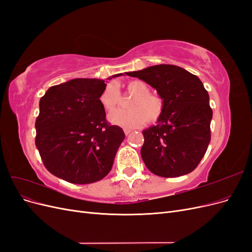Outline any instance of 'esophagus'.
<instances>
[{
	"label": "esophagus",
	"mask_w": 252,
	"mask_h": 252,
	"mask_svg": "<svg viewBox=\"0 0 252 252\" xmlns=\"http://www.w3.org/2000/svg\"><path fill=\"white\" fill-rule=\"evenodd\" d=\"M132 130H131V129H128V128H124V132H125V134L126 135H128L129 133H130Z\"/></svg>",
	"instance_id": "1"
}]
</instances>
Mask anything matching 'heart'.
<instances>
[{"label": "heart", "instance_id": "b5f03b06", "mask_svg": "<svg viewBox=\"0 0 252 252\" xmlns=\"http://www.w3.org/2000/svg\"><path fill=\"white\" fill-rule=\"evenodd\" d=\"M126 91L133 95L128 103L130 109H118L111 112L108 120L111 124L124 128H138L145 122H157L164 111V102L157 94H149L148 85L143 81L134 80L125 85ZM121 100L116 84L108 83L98 96V102L106 111L116 109Z\"/></svg>", "mask_w": 252, "mask_h": 252}]
</instances>
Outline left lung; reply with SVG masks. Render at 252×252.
Segmentation results:
<instances>
[{"label": "left lung", "instance_id": "1", "mask_svg": "<svg viewBox=\"0 0 252 252\" xmlns=\"http://www.w3.org/2000/svg\"><path fill=\"white\" fill-rule=\"evenodd\" d=\"M155 88L164 102L157 125L143 130L141 156L158 177L190 173L203 158L210 143L212 109L209 94L196 75L184 68L161 64L126 72Z\"/></svg>", "mask_w": 252, "mask_h": 252}]
</instances>
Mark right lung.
<instances>
[{"instance_id": "right-lung-1", "label": "right lung", "mask_w": 252, "mask_h": 252, "mask_svg": "<svg viewBox=\"0 0 252 252\" xmlns=\"http://www.w3.org/2000/svg\"><path fill=\"white\" fill-rule=\"evenodd\" d=\"M105 86L104 80L73 79L50 87L41 97L35 146L45 167L56 177L90 184L111 170L125 133L106 122L98 102Z\"/></svg>"}]
</instances>
